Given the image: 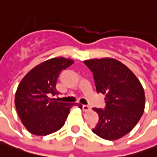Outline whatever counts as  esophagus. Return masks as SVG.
Masks as SVG:
<instances>
[{"mask_svg": "<svg viewBox=\"0 0 157 157\" xmlns=\"http://www.w3.org/2000/svg\"><path fill=\"white\" fill-rule=\"evenodd\" d=\"M82 109H83V111L84 112H88L91 110V107L87 105H82Z\"/></svg>", "mask_w": 157, "mask_h": 157, "instance_id": "34e87169", "label": "esophagus"}]
</instances>
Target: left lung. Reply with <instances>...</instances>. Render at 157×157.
I'll return each instance as SVG.
<instances>
[{"mask_svg":"<svg viewBox=\"0 0 157 157\" xmlns=\"http://www.w3.org/2000/svg\"><path fill=\"white\" fill-rule=\"evenodd\" d=\"M94 74L97 93L105 94V108H94L99 122L92 129L101 138L114 141L133 129L145 107L141 82L125 64L111 57L84 61Z\"/></svg>","mask_w":157,"mask_h":157,"instance_id":"left-lung-1","label":"left lung"}]
</instances>
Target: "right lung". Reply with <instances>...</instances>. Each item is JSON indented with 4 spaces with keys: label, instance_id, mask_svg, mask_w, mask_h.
<instances>
[{
    "label": "right lung",
    "instance_id": "obj_1",
    "mask_svg": "<svg viewBox=\"0 0 157 157\" xmlns=\"http://www.w3.org/2000/svg\"><path fill=\"white\" fill-rule=\"evenodd\" d=\"M65 57H53L37 64L23 77L16 90L15 105L27 130L36 136L52 134L63 127L70 109L78 103H63L52 99L57 94L59 73L73 63Z\"/></svg>",
    "mask_w": 157,
    "mask_h": 157
}]
</instances>
